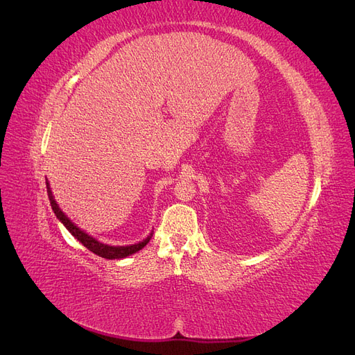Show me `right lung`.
I'll use <instances>...</instances> for the list:
<instances>
[{
    "mask_svg": "<svg viewBox=\"0 0 355 355\" xmlns=\"http://www.w3.org/2000/svg\"><path fill=\"white\" fill-rule=\"evenodd\" d=\"M47 192H49V198H50V204H51V209L53 211H55V214L58 216V219L65 225L67 230L73 235L75 239H77L84 247H87V249L90 252H93L94 254H98L101 257H105V259H121V257H127L130 256L136 252H139L141 249H144V247L149 243V240H151V235L146 240H144L142 243H137V244H133V245H108V244H102L99 243L98 240H94L93 237H90L89 234H85L84 231H81L80 228L75 227V225L65 216V213H63L59 206L56 204L55 198H53L51 196V191L49 188V184H47Z\"/></svg>",
    "mask_w": 355,
    "mask_h": 355,
    "instance_id": "1",
    "label": "right lung"
}]
</instances>
